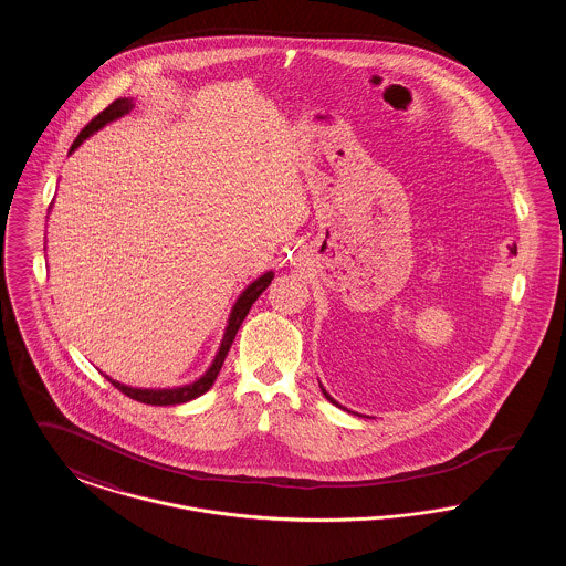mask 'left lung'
I'll return each mask as SVG.
<instances>
[{
  "label": "left lung",
  "instance_id": "8db88e82",
  "mask_svg": "<svg viewBox=\"0 0 566 566\" xmlns=\"http://www.w3.org/2000/svg\"><path fill=\"white\" fill-rule=\"evenodd\" d=\"M324 392V390H323ZM324 397H326V399H328V401H331V403H335V401H333V399H331V397H328V395H326V392H324ZM337 405V403H335Z\"/></svg>",
  "mask_w": 566,
  "mask_h": 566
}]
</instances>
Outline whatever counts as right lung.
Instances as JSON below:
<instances>
[{"instance_id":"1","label":"right lung","mask_w":566,"mask_h":566,"mask_svg":"<svg viewBox=\"0 0 566 566\" xmlns=\"http://www.w3.org/2000/svg\"><path fill=\"white\" fill-rule=\"evenodd\" d=\"M134 108V104L129 102V99H116V102H112L108 108L104 109V112H99L95 118H91L88 120V125L82 129L81 135L74 139V144H72V148H70V153L72 150H76L78 146L82 144V139H86L88 135L93 134V132H97V129H102L104 125H108L112 120H116V118H120V116H125V114H129ZM271 277H273V273H265V275H261L256 282H252L245 291H243V295L238 298V303L233 305V312H231V318H229V326H227V333H224V337H222V344H220V350L216 354L214 363H212V367L208 369V374L201 377V379H197L195 384H190V386H182V388H174V390H142V388H129V386H125V384H118V381H114V379H108L112 381V386L114 388H118L123 395H127L129 399H134V401H139V403L146 405H180L187 403L190 399H197L199 395H203V392H208L210 388H212V384H214L216 377L220 374V367H222V363H224V358H227V354H229V348H231V344H233V339H235V335H238V331H240V326H242L243 318L248 316V312H250V307H252V303L261 296V293L268 289L271 284Z\"/></svg>"}]
</instances>
